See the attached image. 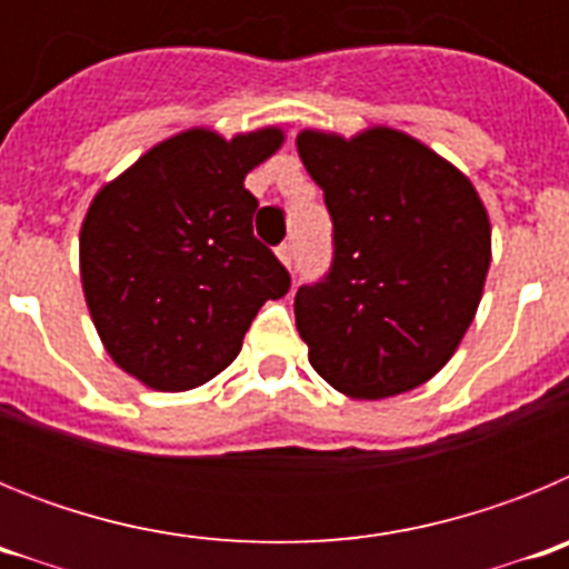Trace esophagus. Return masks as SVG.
<instances>
[{
  "instance_id": "34e87169",
  "label": "esophagus",
  "mask_w": 569,
  "mask_h": 569,
  "mask_svg": "<svg viewBox=\"0 0 569 569\" xmlns=\"http://www.w3.org/2000/svg\"><path fill=\"white\" fill-rule=\"evenodd\" d=\"M276 256H279V261L284 268H290V264H293V244H290V241L279 244V248H276Z\"/></svg>"
}]
</instances>
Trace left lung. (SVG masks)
Masks as SVG:
<instances>
[{"label":"left lung","instance_id":"1","mask_svg":"<svg viewBox=\"0 0 569 569\" xmlns=\"http://www.w3.org/2000/svg\"><path fill=\"white\" fill-rule=\"evenodd\" d=\"M296 148L333 219V264L293 301L310 365L350 399L407 393L450 361L479 310L485 204L461 170L401 130H301Z\"/></svg>","mask_w":569,"mask_h":569}]
</instances>
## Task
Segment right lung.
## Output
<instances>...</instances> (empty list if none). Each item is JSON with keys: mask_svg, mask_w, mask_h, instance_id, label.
<instances>
[{"mask_svg": "<svg viewBox=\"0 0 569 569\" xmlns=\"http://www.w3.org/2000/svg\"><path fill=\"white\" fill-rule=\"evenodd\" d=\"M281 142L279 128L230 142L184 130L93 196L79 236L84 301L110 359L142 385L179 393L219 376L261 305L290 290L244 190Z\"/></svg>", "mask_w": 569, "mask_h": 569, "instance_id": "add662e5", "label": "right lung"}]
</instances>
